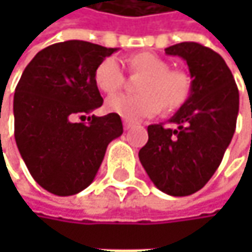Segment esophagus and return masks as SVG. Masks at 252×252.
I'll list each match as a JSON object with an SVG mask.
<instances>
[{
  "mask_svg": "<svg viewBox=\"0 0 252 252\" xmlns=\"http://www.w3.org/2000/svg\"><path fill=\"white\" fill-rule=\"evenodd\" d=\"M132 123L131 121H126V120H124V129H129V128H132Z\"/></svg>",
  "mask_w": 252,
  "mask_h": 252,
  "instance_id": "esophagus-1",
  "label": "esophagus"
}]
</instances>
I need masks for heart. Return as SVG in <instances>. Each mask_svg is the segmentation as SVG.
<instances>
[{"label":"heart","instance_id":"b5f03b06","mask_svg":"<svg viewBox=\"0 0 252 252\" xmlns=\"http://www.w3.org/2000/svg\"><path fill=\"white\" fill-rule=\"evenodd\" d=\"M129 68L144 74L138 83V94L120 93L106 100V111L124 120L137 121L165 111L178 109L189 94V78L185 73L169 70L168 61L152 54L140 52L128 60ZM94 83L103 93H115L124 84V71L115 57H108L96 67Z\"/></svg>","mask_w":252,"mask_h":252}]
</instances>
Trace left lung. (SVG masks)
Returning <instances> with one entry per match:
<instances>
[{"instance_id":"left-lung-1","label":"left lung","mask_w":252,"mask_h":252,"mask_svg":"<svg viewBox=\"0 0 252 252\" xmlns=\"http://www.w3.org/2000/svg\"><path fill=\"white\" fill-rule=\"evenodd\" d=\"M188 64L191 93L169 120L147 126L149 141L138 158L153 184L163 192L184 197L201 189L219 168L236 128L239 92L225 60L197 42L165 49Z\"/></svg>"}]
</instances>
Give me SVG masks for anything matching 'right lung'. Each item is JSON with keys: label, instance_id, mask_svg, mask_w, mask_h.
<instances>
[{"label": "right lung", "instance_id": "right-lung-1", "mask_svg": "<svg viewBox=\"0 0 252 252\" xmlns=\"http://www.w3.org/2000/svg\"><path fill=\"white\" fill-rule=\"evenodd\" d=\"M115 48L84 40L54 43L27 64L14 93V137L33 179L55 195L87 188L108 144L123 134L120 115L89 117L103 99L96 67Z\"/></svg>", "mask_w": 252, "mask_h": 252}]
</instances>
